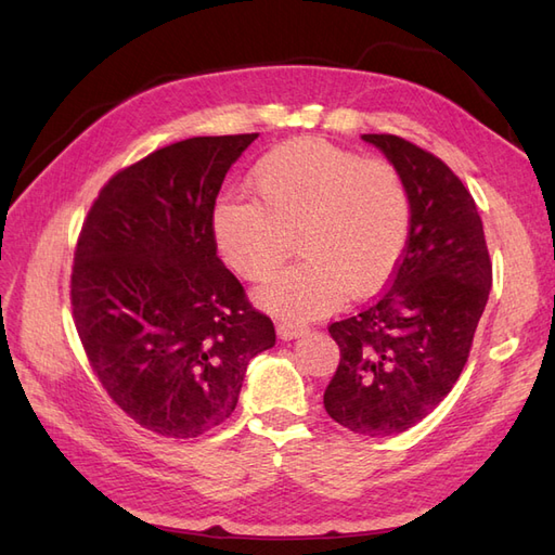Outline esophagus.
Returning <instances> with one entry per match:
<instances>
[{
	"instance_id": "1",
	"label": "esophagus",
	"mask_w": 555,
	"mask_h": 555,
	"mask_svg": "<svg viewBox=\"0 0 555 555\" xmlns=\"http://www.w3.org/2000/svg\"><path fill=\"white\" fill-rule=\"evenodd\" d=\"M308 333V326H296V324H278V335L282 340H294L300 335Z\"/></svg>"
}]
</instances>
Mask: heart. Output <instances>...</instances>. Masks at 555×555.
I'll return each mask as SVG.
<instances>
[{
  "label": "heart",
  "instance_id": "heart-1",
  "mask_svg": "<svg viewBox=\"0 0 555 555\" xmlns=\"http://www.w3.org/2000/svg\"><path fill=\"white\" fill-rule=\"evenodd\" d=\"M255 198L222 196L212 236L241 278L259 282L289 255L300 259L268 280L259 304L289 322L377 292L391 278L410 238L412 206L402 176L384 159L317 139H296L266 153L249 171Z\"/></svg>",
  "mask_w": 555,
  "mask_h": 555
}]
</instances>
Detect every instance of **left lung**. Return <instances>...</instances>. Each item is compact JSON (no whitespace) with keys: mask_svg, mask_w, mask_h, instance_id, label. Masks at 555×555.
I'll return each instance as SVG.
<instances>
[{"mask_svg":"<svg viewBox=\"0 0 555 555\" xmlns=\"http://www.w3.org/2000/svg\"><path fill=\"white\" fill-rule=\"evenodd\" d=\"M405 182L410 238L391 287L328 326L340 365L324 408L340 426L386 438L416 426L456 384L491 292L475 198L449 166L391 133H363Z\"/></svg>","mask_w":555,"mask_h":555,"instance_id":"8db88e82","label":"left lung"}]
</instances>
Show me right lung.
<instances>
[{
    "label": "right lung",
    "instance_id": "1",
    "mask_svg": "<svg viewBox=\"0 0 555 555\" xmlns=\"http://www.w3.org/2000/svg\"><path fill=\"white\" fill-rule=\"evenodd\" d=\"M257 133L194 137L113 176L82 224L72 306L108 396L166 438H198L236 410L275 328L217 257L212 210Z\"/></svg>",
    "mask_w": 555,
    "mask_h": 555
}]
</instances>
